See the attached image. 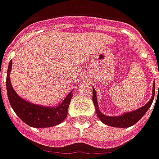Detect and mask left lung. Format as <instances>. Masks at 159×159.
Returning <instances> with one entry per match:
<instances>
[{
  "instance_id": "left-lung-1",
  "label": "left lung",
  "mask_w": 159,
  "mask_h": 159,
  "mask_svg": "<svg viewBox=\"0 0 159 159\" xmlns=\"http://www.w3.org/2000/svg\"><path fill=\"white\" fill-rule=\"evenodd\" d=\"M158 91H159V85H158ZM92 99H93L94 105L96 108V112H97V116L99 117V119L102 121L103 124L111 126V127H117V128H127L129 126H132L136 123H138L146 113V111L149 110V108L152 105L154 96H155V82L153 83V88H152V96L151 100L143 107L139 108L138 110L130 112H126L119 116H106L104 114H102V112L99 110L98 103V98H97V93L96 90L93 88V92H92Z\"/></svg>"
}]
</instances>
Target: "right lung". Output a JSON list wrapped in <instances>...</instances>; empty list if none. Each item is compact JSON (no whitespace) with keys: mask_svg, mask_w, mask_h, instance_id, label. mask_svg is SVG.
<instances>
[{"mask_svg":"<svg viewBox=\"0 0 159 159\" xmlns=\"http://www.w3.org/2000/svg\"><path fill=\"white\" fill-rule=\"evenodd\" d=\"M11 70L12 60L8 63L6 86L7 98L16 115L25 124L34 128H48L61 124L68 114V108L73 96V90L57 106L48 107L34 104L19 97L15 91L10 82Z\"/></svg>","mask_w":159,"mask_h":159,"instance_id":"add662e5","label":"right lung"}]
</instances>
